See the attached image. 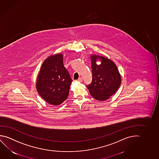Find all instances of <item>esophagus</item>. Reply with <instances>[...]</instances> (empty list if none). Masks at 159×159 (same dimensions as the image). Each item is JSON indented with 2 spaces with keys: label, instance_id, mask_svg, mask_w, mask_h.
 Returning a JSON list of instances; mask_svg holds the SVG:
<instances>
[{
  "label": "esophagus",
  "instance_id": "obj_1",
  "mask_svg": "<svg viewBox=\"0 0 159 159\" xmlns=\"http://www.w3.org/2000/svg\"><path fill=\"white\" fill-rule=\"evenodd\" d=\"M83 80V78H79L78 79V80L79 82H82Z\"/></svg>",
  "mask_w": 159,
  "mask_h": 159
}]
</instances>
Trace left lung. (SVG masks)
Wrapping results in <instances>:
<instances>
[{
    "mask_svg": "<svg viewBox=\"0 0 159 159\" xmlns=\"http://www.w3.org/2000/svg\"><path fill=\"white\" fill-rule=\"evenodd\" d=\"M90 57L93 79L87 88L96 100H106L120 87L121 77L119 71L115 63L109 59L94 54ZM98 59L102 62L100 65L96 64Z\"/></svg>",
    "mask_w": 159,
    "mask_h": 159,
    "instance_id": "1",
    "label": "left lung"
}]
</instances>
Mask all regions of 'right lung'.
<instances>
[{"mask_svg":"<svg viewBox=\"0 0 159 159\" xmlns=\"http://www.w3.org/2000/svg\"><path fill=\"white\" fill-rule=\"evenodd\" d=\"M72 81L64 66L63 54H57L42 64L37 79V90L47 102L59 105L68 98Z\"/></svg>","mask_w":159,"mask_h":159,"instance_id":"1","label":"right lung"}]
</instances>
